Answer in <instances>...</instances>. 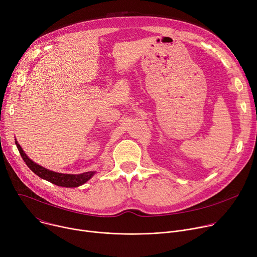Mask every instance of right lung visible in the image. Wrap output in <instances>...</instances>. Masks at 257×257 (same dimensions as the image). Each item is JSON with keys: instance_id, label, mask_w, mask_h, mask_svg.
I'll use <instances>...</instances> for the list:
<instances>
[{"instance_id": "right-lung-1", "label": "right lung", "mask_w": 257, "mask_h": 257, "mask_svg": "<svg viewBox=\"0 0 257 257\" xmlns=\"http://www.w3.org/2000/svg\"><path fill=\"white\" fill-rule=\"evenodd\" d=\"M15 144H17L23 160L25 161V163L27 164V166L30 169H31L36 175H38L42 179L48 180V182H50L54 185H57L59 187H65V188L79 187V186L85 184L86 182H88V180L91 178L93 176V174L95 173L93 171H89V172H84L81 174H63V173L51 171L49 169H45V168L41 167V166L37 165L32 160H30L27 157V155L24 153V150L22 149V147L18 143V141L15 142Z\"/></svg>"}]
</instances>
